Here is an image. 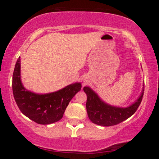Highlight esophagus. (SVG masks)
<instances>
[{"mask_svg": "<svg viewBox=\"0 0 159 159\" xmlns=\"http://www.w3.org/2000/svg\"><path fill=\"white\" fill-rule=\"evenodd\" d=\"M84 81H85V82H87V80H84Z\"/></svg>", "mask_w": 159, "mask_h": 159, "instance_id": "obj_1", "label": "esophagus"}]
</instances>
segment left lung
<instances>
[{
  "label": "left lung",
  "instance_id": "left-lung-1",
  "mask_svg": "<svg viewBox=\"0 0 159 159\" xmlns=\"http://www.w3.org/2000/svg\"><path fill=\"white\" fill-rule=\"evenodd\" d=\"M83 90L87 95L86 109L88 117L93 123L102 126L117 125L130 117L141 104L144 95L143 90L140 97L133 104L126 108H120L104 103L89 87H84Z\"/></svg>",
  "mask_w": 159,
  "mask_h": 159
}]
</instances>
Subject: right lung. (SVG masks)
<instances>
[{
  "label": "right lung",
  "instance_id": "1",
  "mask_svg": "<svg viewBox=\"0 0 159 159\" xmlns=\"http://www.w3.org/2000/svg\"><path fill=\"white\" fill-rule=\"evenodd\" d=\"M81 89V84H71L57 92L39 95L26 90L20 79V57L12 76L15 100L23 114L39 124L48 125L60 120L69 102Z\"/></svg>",
  "mask_w": 159,
  "mask_h": 159
}]
</instances>
